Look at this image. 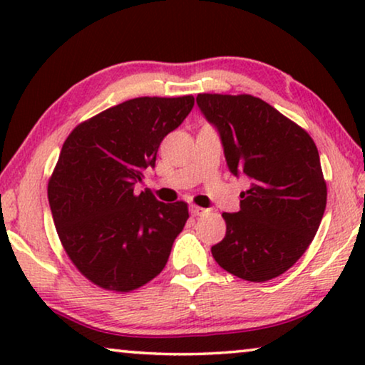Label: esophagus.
I'll use <instances>...</instances> for the list:
<instances>
[{"label":"esophagus","mask_w":365,"mask_h":365,"mask_svg":"<svg viewBox=\"0 0 365 365\" xmlns=\"http://www.w3.org/2000/svg\"><path fill=\"white\" fill-rule=\"evenodd\" d=\"M189 211H191L192 216H196V217H197V216H204V214L209 212L207 209H204V207H199V206H194V204H192L191 207H189Z\"/></svg>","instance_id":"obj_1"}]
</instances>
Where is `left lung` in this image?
<instances>
[{
    "instance_id": "8db88e82",
    "label": "left lung",
    "mask_w": 365,
    "mask_h": 365,
    "mask_svg": "<svg viewBox=\"0 0 365 365\" xmlns=\"http://www.w3.org/2000/svg\"><path fill=\"white\" fill-rule=\"evenodd\" d=\"M196 101L221 136L229 171L251 179L241 192V209L222 212L226 236L211 247L212 257L244 281H271L306 252L326 211L316 144L251 94H197Z\"/></svg>"
}]
</instances>
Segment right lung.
Masks as SVG:
<instances>
[{"instance_id":"right-lung-1","label":"right lung","mask_w":365,"mask_h":365,"mask_svg":"<svg viewBox=\"0 0 365 365\" xmlns=\"http://www.w3.org/2000/svg\"><path fill=\"white\" fill-rule=\"evenodd\" d=\"M192 106V96L134 98L78 124L64 141L49 207L64 251L96 286L129 292L166 266L187 204L161 202L136 184Z\"/></svg>"}]
</instances>
